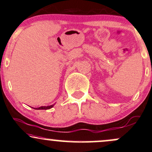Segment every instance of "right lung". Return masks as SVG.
<instances>
[{
  "label": "right lung",
  "instance_id": "add662e5",
  "mask_svg": "<svg viewBox=\"0 0 152 152\" xmlns=\"http://www.w3.org/2000/svg\"><path fill=\"white\" fill-rule=\"evenodd\" d=\"M53 106H54V104L50 105V106H47V107L42 106V107H38V108H34V109H35V110H49V109L53 107Z\"/></svg>",
  "mask_w": 152,
  "mask_h": 152
}]
</instances>
